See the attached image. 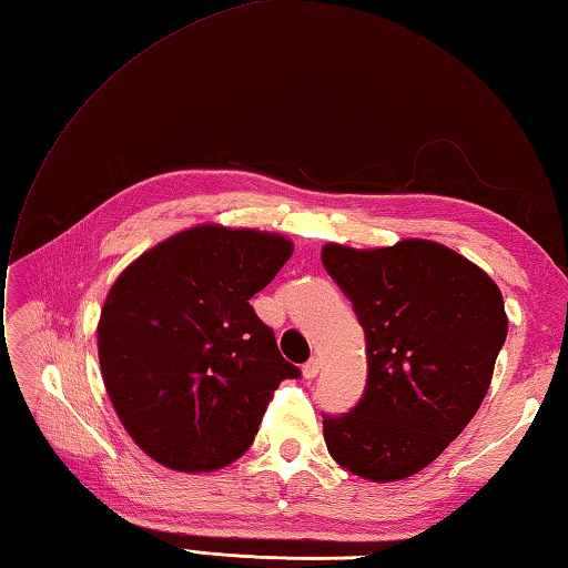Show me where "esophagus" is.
Returning <instances> with one entry per match:
<instances>
[{"mask_svg":"<svg viewBox=\"0 0 568 568\" xmlns=\"http://www.w3.org/2000/svg\"><path fill=\"white\" fill-rule=\"evenodd\" d=\"M321 367H323L321 357H311V359L304 364V376H306V379H316Z\"/></svg>","mask_w":568,"mask_h":568,"instance_id":"1","label":"esophagus"}]
</instances>
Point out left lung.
I'll return each instance as SVG.
<instances>
[{"label": "left lung", "instance_id": "1", "mask_svg": "<svg viewBox=\"0 0 568 568\" xmlns=\"http://www.w3.org/2000/svg\"><path fill=\"white\" fill-rule=\"evenodd\" d=\"M321 260L367 339L362 400L323 415L327 452L355 476L400 481L481 406L508 335L503 294L459 252L418 237L376 250L327 243Z\"/></svg>", "mask_w": 568, "mask_h": 568}]
</instances>
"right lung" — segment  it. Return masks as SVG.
I'll return each mask as SVG.
<instances>
[{
	"label": "right lung",
	"mask_w": 568,
	"mask_h": 568,
	"mask_svg": "<svg viewBox=\"0 0 568 568\" xmlns=\"http://www.w3.org/2000/svg\"><path fill=\"white\" fill-rule=\"evenodd\" d=\"M292 252L284 235L209 223L150 247L113 282L99 364L148 457L189 474L229 466L255 439L276 386L298 379L250 306Z\"/></svg>",
	"instance_id": "1"
}]
</instances>
